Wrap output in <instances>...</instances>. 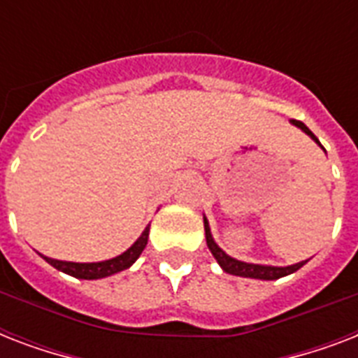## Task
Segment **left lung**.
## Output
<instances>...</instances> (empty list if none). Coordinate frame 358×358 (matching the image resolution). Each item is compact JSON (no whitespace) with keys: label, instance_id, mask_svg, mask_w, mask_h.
Masks as SVG:
<instances>
[{"label":"left lung","instance_id":"1","mask_svg":"<svg viewBox=\"0 0 358 358\" xmlns=\"http://www.w3.org/2000/svg\"><path fill=\"white\" fill-rule=\"evenodd\" d=\"M294 126H297L299 129H303L308 137H310L314 143L322 146V143L317 141V137L312 134L310 129L306 128L305 124L301 122V120H292ZM323 148V146H322ZM325 150V148H323ZM204 232H206V245L208 249L212 250L213 258L217 260V264L221 266L224 273H230V275H236V277H245V278H258V280H277V278H282L286 275H292L297 269L305 266L306 262H299V264H292V266H264V264H249V262H241L236 260L232 256H229L224 252L217 243H215V239L212 236V230H210V223H208L206 215H204Z\"/></svg>","mask_w":358,"mask_h":358}]
</instances>
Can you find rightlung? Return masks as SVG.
Listing matches in <instances>:
<instances>
[{"label":"right lung","instance_id":"obj_1","mask_svg":"<svg viewBox=\"0 0 358 358\" xmlns=\"http://www.w3.org/2000/svg\"><path fill=\"white\" fill-rule=\"evenodd\" d=\"M148 232H150V224L143 230V234L137 238L128 250H124L122 255L109 258L103 262H66V260H55V258H48V256L41 255L44 260L53 266L59 271L66 273L70 277L83 278V280H96V278L111 277L115 273L124 271L129 266H134L135 260L139 258L141 252L145 250L146 243H148Z\"/></svg>","mask_w":358,"mask_h":358}]
</instances>
